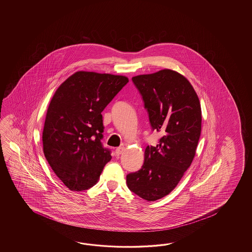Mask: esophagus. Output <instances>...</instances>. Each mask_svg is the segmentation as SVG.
Wrapping results in <instances>:
<instances>
[{
  "mask_svg": "<svg viewBox=\"0 0 252 252\" xmlns=\"http://www.w3.org/2000/svg\"><path fill=\"white\" fill-rule=\"evenodd\" d=\"M124 151V147H119L116 150H115V153L116 155L120 156L121 154H123Z\"/></svg>",
  "mask_w": 252,
  "mask_h": 252,
  "instance_id": "esophagus-1",
  "label": "esophagus"
}]
</instances>
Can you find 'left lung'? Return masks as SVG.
Listing matches in <instances>:
<instances>
[{"instance_id":"left-lung-1","label":"left lung","mask_w":252,"mask_h":252,"mask_svg":"<svg viewBox=\"0 0 252 252\" xmlns=\"http://www.w3.org/2000/svg\"><path fill=\"white\" fill-rule=\"evenodd\" d=\"M149 114L151 129L160 132L145 150L139 171L127 175L128 189L147 201L166 196L191 165L201 135L202 112L189 81L173 70L132 77Z\"/></svg>"}]
</instances>
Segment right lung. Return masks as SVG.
<instances>
[{"label": "right lung", "mask_w": 252, "mask_h": 252, "mask_svg": "<svg viewBox=\"0 0 252 252\" xmlns=\"http://www.w3.org/2000/svg\"><path fill=\"white\" fill-rule=\"evenodd\" d=\"M123 75L76 72L59 86L43 129L44 155L72 191L94 187L112 159L104 148L102 111L128 83Z\"/></svg>", "instance_id": "1"}]
</instances>
